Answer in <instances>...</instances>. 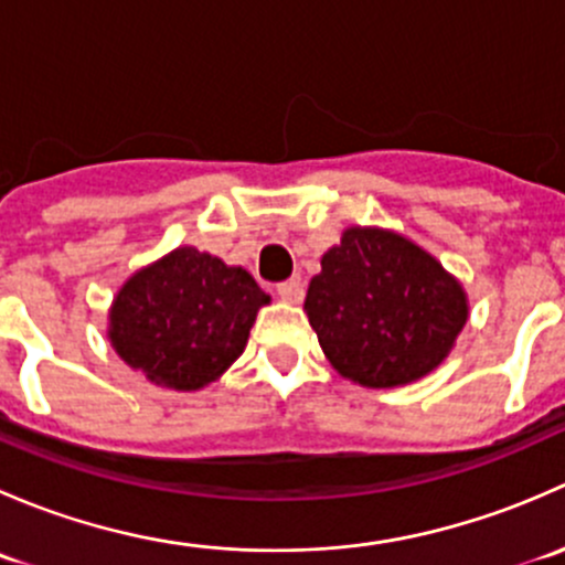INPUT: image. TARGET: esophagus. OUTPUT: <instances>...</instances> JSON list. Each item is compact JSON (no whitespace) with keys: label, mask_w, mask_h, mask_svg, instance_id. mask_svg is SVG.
Here are the masks:
<instances>
[{"label":"esophagus","mask_w":565,"mask_h":565,"mask_svg":"<svg viewBox=\"0 0 565 565\" xmlns=\"http://www.w3.org/2000/svg\"><path fill=\"white\" fill-rule=\"evenodd\" d=\"M276 292H278V298L287 300V303H300V300H303V284H300L298 278H292V281L278 284Z\"/></svg>","instance_id":"obj_1"}]
</instances>
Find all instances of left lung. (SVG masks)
<instances>
[{
  "label": "left lung",
  "instance_id": "8db88e82",
  "mask_svg": "<svg viewBox=\"0 0 565 565\" xmlns=\"http://www.w3.org/2000/svg\"><path fill=\"white\" fill-rule=\"evenodd\" d=\"M303 311L341 377L366 388H396L446 361L467 322V295L407 237L350 226L322 256Z\"/></svg>",
  "mask_w": 565,
  "mask_h": 565
}]
</instances>
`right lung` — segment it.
Returning <instances> with one entry per match:
<instances>
[{"mask_svg": "<svg viewBox=\"0 0 565 565\" xmlns=\"http://www.w3.org/2000/svg\"><path fill=\"white\" fill-rule=\"evenodd\" d=\"M267 303L270 295L248 270L180 246L122 284L108 311V341L150 383L199 391L243 355Z\"/></svg>", "mask_w": 565, "mask_h": 565, "instance_id": "obj_1", "label": "right lung"}]
</instances>
